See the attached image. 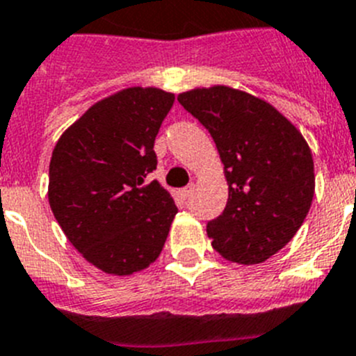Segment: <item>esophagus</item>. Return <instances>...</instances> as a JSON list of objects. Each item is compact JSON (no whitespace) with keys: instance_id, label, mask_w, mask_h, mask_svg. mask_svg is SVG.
I'll return each instance as SVG.
<instances>
[{"instance_id":"1","label":"esophagus","mask_w":356,"mask_h":356,"mask_svg":"<svg viewBox=\"0 0 356 356\" xmlns=\"http://www.w3.org/2000/svg\"><path fill=\"white\" fill-rule=\"evenodd\" d=\"M193 193H194V185L191 184V185H187V187L185 188H181V197H184V200H188V197L193 196Z\"/></svg>"}]
</instances>
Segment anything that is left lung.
Listing matches in <instances>:
<instances>
[{
    "mask_svg": "<svg viewBox=\"0 0 356 356\" xmlns=\"http://www.w3.org/2000/svg\"><path fill=\"white\" fill-rule=\"evenodd\" d=\"M212 135L225 163L228 203L209 221L213 250L238 264H260L303 225L316 176L303 135L275 106L216 85L178 96Z\"/></svg>",
    "mask_w": 356,
    "mask_h": 356,
    "instance_id": "left-lung-1",
    "label": "left lung"
}]
</instances>
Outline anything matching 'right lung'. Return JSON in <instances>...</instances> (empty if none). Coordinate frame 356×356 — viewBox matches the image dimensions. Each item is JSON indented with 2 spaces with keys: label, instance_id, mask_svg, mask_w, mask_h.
Segmentation results:
<instances>
[{
  "label": "right lung",
  "instance_id": "add662e5",
  "mask_svg": "<svg viewBox=\"0 0 356 356\" xmlns=\"http://www.w3.org/2000/svg\"><path fill=\"white\" fill-rule=\"evenodd\" d=\"M175 94L130 87L90 106L64 131L49 162L48 197L65 237L108 275L159 259L175 201L156 180L155 137Z\"/></svg>",
  "mask_w": 356,
  "mask_h": 356
}]
</instances>
